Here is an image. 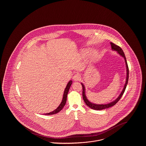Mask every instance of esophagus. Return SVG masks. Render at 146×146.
<instances>
[{
	"mask_svg": "<svg viewBox=\"0 0 146 146\" xmlns=\"http://www.w3.org/2000/svg\"><path fill=\"white\" fill-rule=\"evenodd\" d=\"M73 80H74V81H79V80H80L81 77H80V76L78 73H76V74L73 76Z\"/></svg>",
	"mask_w": 146,
	"mask_h": 146,
	"instance_id": "esophagus-1",
	"label": "esophagus"
}]
</instances>
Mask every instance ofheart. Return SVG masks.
I'll list each match as a JSON object with an SVG mask.
<instances>
[{
  "label": "heart",
  "instance_id": "obj_1",
  "mask_svg": "<svg viewBox=\"0 0 146 146\" xmlns=\"http://www.w3.org/2000/svg\"><path fill=\"white\" fill-rule=\"evenodd\" d=\"M89 52V50H88V49H86V50H84L82 53V56H83V57L86 56L88 55ZM100 53L96 50H94L92 51L89 54V58L92 61L97 60L100 58Z\"/></svg>",
  "mask_w": 146,
  "mask_h": 146
}]
</instances>
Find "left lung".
I'll use <instances>...</instances> for the list:
<instances>
[{
    "instance_id": "obj_1",
    "label": "left lung",
    "mask_w": 146,
    "mask_h": 146,
    "mask_svg": "<svg viewBox=\"0 0 146 146\" xmlns=\"http://www.w3.org/2000/svg\"><path fill=\"white\" fill-rule=\"evenodd\" d=\"M111 49L113 50H114V51H116L118 52V54L120 56H121L123 57H124V60H125V64H126V82H125V85H124V88L123 89V90L121 91V92L120 93V94L119 95V96H118L117 99L115 100H114V101H112L111 102H110L108 104H93V103H91V102H90L88 98L85 95V86L84 85V84L83 83H81L82 85V87H83V98L84 101L85 102V103L90 108H92L93 110H104L106 108H110L111 107L113 106L114 105L116 104L118 101L120 100V99L121 98V96H123V95L124 94V92H125V89H126V86H127V84L128 83V80H129V67H128V65H127V61H126V57H125V54L123 51V50L121 49V48L118 45L114 44V43L113 42H111Z\"/></svg>"
}]
</instances>
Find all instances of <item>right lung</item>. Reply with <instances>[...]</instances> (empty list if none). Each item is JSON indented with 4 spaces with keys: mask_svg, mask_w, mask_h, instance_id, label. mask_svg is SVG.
<instances>
[{
    "mask_svg": "<svg viewBox=\"0 0 146 146\" xmlns=\"http://www.w3.org/2000/svg\"><path fill=\"white\" fill-rule=\"evenodd\" d=\"M72 83V81L70 80V82L68 83L66 89H64V93H63V96L62 100L61 103L59 105V106L55 110H54V111L50 112L49 113H46L45 114V115H52V114H55L57 113H58L59 111H61L62 110L63 108L64 107V106H65L66 103V101H67V94L68 93V91L70 90V87Z\"/></svg>",
    "mask_w": 146,
    "mask_h": 146,
    "instance_id": "1",
    "label": "right lung"
}]
</instances>
